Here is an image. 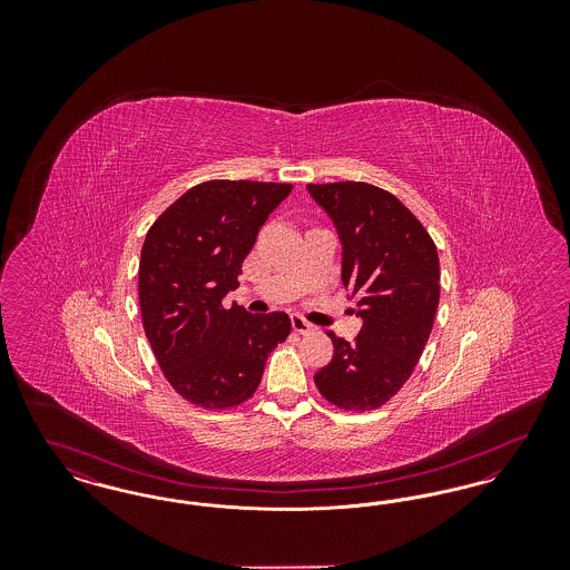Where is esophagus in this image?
Returning a JSON list of instances; mask_svg holds the SVG:
<instances>
[{
	"label": "esophagus",
	"instance_id": "34e87169",
	"mask_svg": "<svg viewBox=\"0 0 570 570\" xmlns=\"http://www.w3.org/2000/svg\"><path fill=\"white\" fill-rule=\"evenodd\" d=\"M291 323H293V328L297 331V333H312L314 331V325L312 323H307L303 316H298L295 314L293 318H291Z\"/></svg>",
	"mask_w": 570,
	"mask_h": 570
}]
</instances>
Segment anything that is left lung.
<instances>
[{"label": "left lung", "instance_id": "1", "mask_svg": "<svg viewBox=\"0 0 570 570\" xmlns=\"http://www.w3.org/2000/svg\"><path fill=\"white\" fill-rule=\"evenodd\" d=\"M342 244V282L363 326L354 342L326 335L333 358L314 382L331 404L374 410L410 379L430 340L440 298L438 249L391 194L363 181L309 184Z\"/></svg>", "mask_w": 570, "mask_h": 570}]
</instances>
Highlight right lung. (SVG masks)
Listing matches in <instances>:
<instances>
[{"label":"right lung","mask_w":570,"mask_h":570,"mask_svg":"<svg viewBox=\"0 0 570 570\" xmlns=\"http://www.w3.org/2000/svg\"><path fill=\"white\" fill-rule=\"evenodd\" d=\"M291 184L205 181L177 198L140 249L145 335L170 386L203 407L239 406L261 384L267 356L291 333L284 312L249 314L222 298L239 286L261 226Z\"/></svg>","instance_id":"1"}]
</instances>
